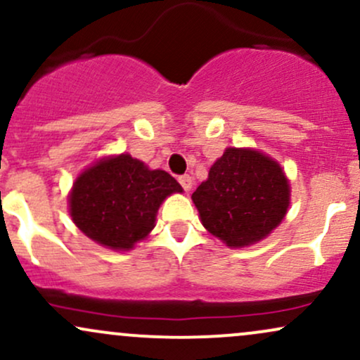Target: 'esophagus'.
Returning <instances> with one entry per match:
<instances>
[{
    "instance_id": "esophagus-1",
    "label": "esophagus",
    "mask_w": 360,
    "mask_h": 360,
    "mask_svg": "<svg viewBox=\"0 0 360 360\" xmlns=\"http://www.w3.org/2000/svg\"><path fill=\"white\" fill-rule=\"evenodd\" d=\"M177 181H179V184L183 186L184 191H189V189L193 188V177L189 176V174H183V176H179V177H177Z\"/></svg>"
}]
</instances>
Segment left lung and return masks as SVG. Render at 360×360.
<instances>
[{
  "label": "left lung",
  "instance_id": "left-lung-1",
  "mask_svg": "<svg viewBox=\"0 0 360 360\" xmlns=\"http://www.w3.org/2000/svg\"><path fill=\"white\" fill-rule=\"evenodd\" d=\"M191 198L205 229L235 249L262 240L283 221L289 183L272 157L229 147Z\"/></svg>",
  "mask_w": 360,
  "mask_h": 360
}]
</instances>
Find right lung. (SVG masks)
<instances>
[{"mask_svg":"<svg viewBox=\"0 0 360 360\" xmlns=\"http://www.w3.org/2000/svg\"><path fill=\"white\" fill-rule=\"evenodd\" d=\"M183 188L169 172L130 154L105 157L81 172L69 194L72 221L106 249L130 250L154 229L157 210Z\"/></svg>","mask_w":360,"mask_h":360,"instance_id":"1","label":"right lung"}]
</instances>
